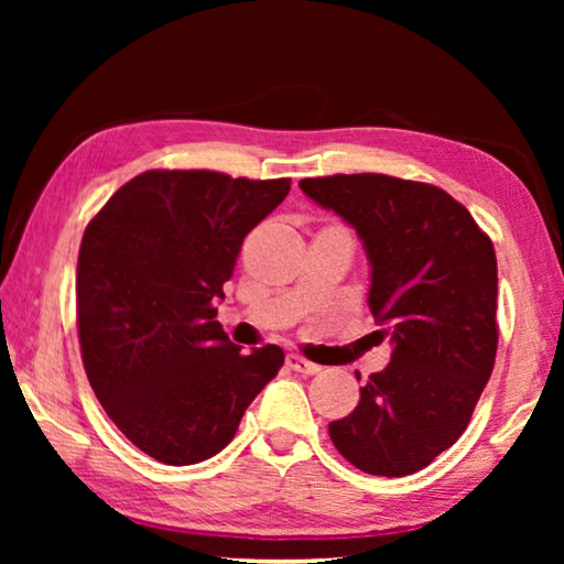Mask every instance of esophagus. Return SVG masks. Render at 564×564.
Returning <instances> with one entry per match:
<instances>
[{
	"instance_id": "34e87169",
	"label": "esophagus",
	"mask_w": 564,
	"mask_h": 564,
	"mask_svg": "<svg viewBox=\"0 0 564 564\" xmlns=\"http://www.w3.org/2000/svg\"><path fill=\"white\" fill-rule=\"evenodd\" d=\"M288 365L295 369L300 375H318L321 367L313 365V361H307L305 357H300V354H288Z\"/></svg>"
}]
</instances>
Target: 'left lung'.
<instances>
[{
    "mask_svg": "<svg viewBox=\"0 0 564 564\" xmlns=\"http://www.w3.org/2000/svg\"><path fill=\"white\" fill-rule=\"evenodd\" d=\"M300 189L357 230L367 303L390 341L359 405L328 426L367 475L405 477L465 434L498 349V264L490 238L444 189L384 174L303 180Z\"/></svg>",
    "mask_w": 564,
    "mask_h": 564,
    "instance_id": "8db88e82",
    "label": "left lung"
}]
</instances>
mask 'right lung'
Here are the masks:
<instances>
[{
	"label": "right lung",
	"instance_id": "1",
	"mask_svg": "<svg viewBox=\"0 0 564 564\" xmlns=\"http://www.w3.org/2000/svg\"><path fill=\"white\" fill-rule=\"evenodd\" d=\"M288 192L290 180L143 172L84 230V369L115 426L164 465H197L226 449L284 365L274 344L241 354L215 315L243 238Z\"/></svg>",
	"mask_w": 564,
	"mask_h": 564
}]
</instances>
